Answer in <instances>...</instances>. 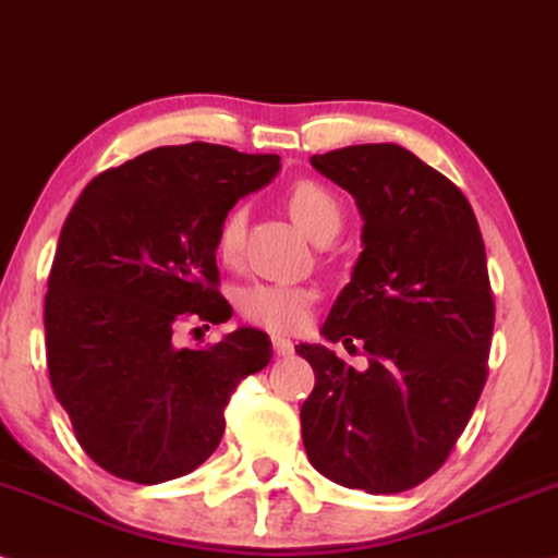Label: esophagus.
<instances>
[{"label": "esophagus", "mask_w": 558, "mask_h": 558, "mask_svg": "<svg viewBox=\"0 0 558 558\" xmlns=\"http://www.w3.org/2000/svg\"><path fill=\"white\" fill-rule=\"evenodd\" d=\"M272 348L278 355H291L293 353V343L288 338H280V335H272Z\"/></svg>", "instance_id": "esophagus-1"}]
</instances>
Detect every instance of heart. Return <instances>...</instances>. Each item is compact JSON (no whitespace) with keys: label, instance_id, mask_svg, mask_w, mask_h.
<instances>
[{"label":"heart","instance_id":"b5f03b06","mask_svg":"<svg viewBox=\"0 0 558 558\" xmlns=\"http://www.w3.org/2000/svg\"><path fill=\"white\" fill-rule=\"evenodd\" d=\"M288 213L314 241H330L340 231L343 223V210H340L338 197L330 190L317 184V181H299L286 197ZM246 210L236 207L226 215L218 231V257L233 265L241 254V241H244ZM314 291L304 286H283V283H250L239 291L236 306L241 317L250 319L252 325L265 327L270 332H296L308 322L314 306Z\"/></svg>","mask_w":558,"mask_h":558}]
</instances>
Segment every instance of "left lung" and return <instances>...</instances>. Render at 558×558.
<instances>
[{
	"label": "left lung",
	"instance_id": "obj_1",
	"mask_svg": "<svg viewBox=\"0 0 558 558\" xmlns=\"http://www.w3.org/2000/svg\"><path fill=\"white\" fill-rule=\"evenodd\" d=\"M312 166L364 215V252L322 335L364 345L368 368L296 345L314 368L301 436L330 481L400 494L445 465L486 385L496 314L486 246L465 194L405 147L351 145Z\"/></svg>",
	"mask_w": 558,
	"mask_h": 558
}]
</instances>
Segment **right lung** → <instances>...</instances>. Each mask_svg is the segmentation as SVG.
<instances>
[{"instance_id":"right-lung-1","label":"right lung","mask_w":558,"mask_h":558,"mask_svg":"<svg viewBox=\"0 0 558 558\" xmlns=\"http://www.w3.org/2000/svg\"><path fill=\"white\" fill-rule=\"evenodd\" d=\"M278 169V156L166 145L98 173L66 215L44 304L46 364L80 447L117 478L153 486L203 465L233 389L270 364V338L254 327L207 348L173 335L231 319L215 241Z\"/></svg>"}]
</instances>
